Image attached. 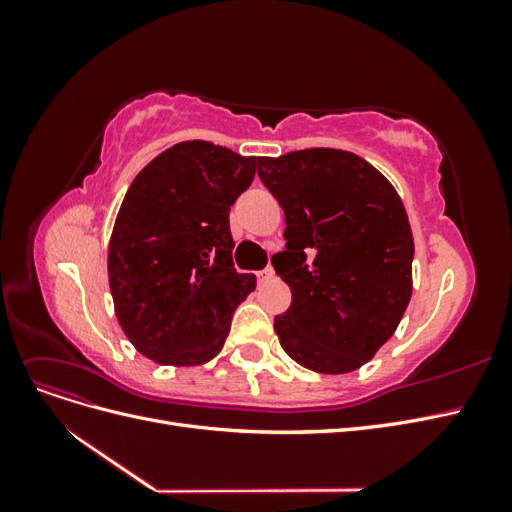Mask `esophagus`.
I'll use <instances>...</instances> for the list:
<instances>
[{
    "mask_svg": "<svg viewBox=\"0 0 512 512\" xmlns=\"http://www.w3.org/2000/svg\"><path fill=\"white\" fill-rule=\"evenodd\" d=\"M256 275H258V282H267L275 275V271H273V267H265L262 271H258Z\"/></svg>",
    "mask_w": 512,
    "mask_h": 512,
    "instance_id": "1",
    "label": "esophagus"
}]
</instances>
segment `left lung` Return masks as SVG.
I'll use <instances>...</instances> for the list:
<instances>
[{
  "label": "left lung",
  "mask_w": 512,
  "mask_h": 512,
  "mask_svg": "<svg viewBox=\"0 0 512 512\" xmlns=\"http://www.w3.org/2000/svg\"><path fill=\"white\" fill-rule=\"evenodd\" d=\"M258 177L286 215L273 256L292 303L273 329L290 359L348 374L389 339L412 294L414 241L393 185L339 149L258 158Z\"/></svg>",
  "instance_id": "8db88e82"
}]
</instances>
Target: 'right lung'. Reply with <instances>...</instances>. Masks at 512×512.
<instances>
[{"label": "right lung", "instance_id": "1", "mask_svg": "<svg viewBox=\"0 0 512 512\" xmlns=\"http://www.w3.org/2000/svg\"><path fill=\"white\" fill-rule=\"evenodd\" d=\"M256 158L185 141L132 181L108 245L117 320L162 365H200L224 346L230 318L256 286L232 262L228 211L250 188Z\"/></svg>", "mask_w": 512, "mask_h": 512}]
</instances>
